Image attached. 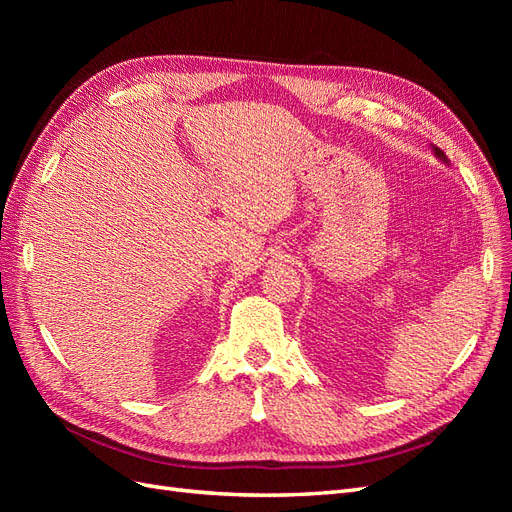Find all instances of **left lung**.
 Listing matches in <instances>:
<instances>
[{"label": "left lung", "mask_w": 512, "mask_h": 512, "mask_svg": "<svg viewBox=\"0 0 512 512\" xmlns=\"http://www.w3.org/2000/svg\"><path fill=\"white\" fill-rule=\"evenodd\" d=\"M436 153H438V158H442V160H446V156H444V151H442V149H438V147H436Z\"/></svg>", "instance_id": "8db88e82"}]
</instances>
